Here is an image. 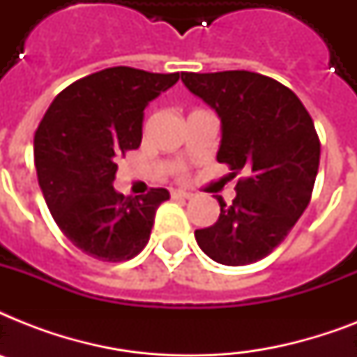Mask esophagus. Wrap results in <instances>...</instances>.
<instances>
[{
	"instance_id": "obj_1",
	"label": "esophagus",
	"mask_w": 357,
	"mask_h": 357,
	"mask_svg": "<svg viewBox=\"0 0 357 357\" xmlns=\"http://www.w3.org/2000/svg\"><path fill=\"white\" fill-rule=\"evenodd\" d=\"M170 195H172L174 200H190V198H192V195H190V192H187V190H181V189H174Z\"/></svg>"
}]
</instances>
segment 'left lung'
<instances>
[{"label": "left lung", "instance_id": "left-lung-1", "mask_svg": "<svg viewBox=\"0 0 357 357\" xmlns=\"http://www.w3.org/2000/svg\"><path fill=\"white\" fill-rule=\"evenodd\" d=\"M183 85L220 119L217 161L231 168V206L222 198L220 217L196 229V243L220 265L263 259L293 229L311 200L321 142L298 96L272 77L228 70L181 74Z\"/></svg>", "mask_w": 357, "mask_h": 357}]
</instances>
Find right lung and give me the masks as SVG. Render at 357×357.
<instances>
[{
	"mask_svg": "<svg viewBox=\"0 0 357 357\" xmlns=\"http://www.w3.org/2000/svg\"><path fill=\"white\" fill-rule=\"evenodd\" d=\"M179 74L114 66L66 86L35 133V167L46 204L74 246L102 261L131 259L150 238L167 189L116 192L120 157L142 140L144 109Z\"/></svg>",
	"mask_w": 357,
	"mask_h": 357,
	"instance_id": "add662e5",
	"label": "right lung"
}]
</instances>
